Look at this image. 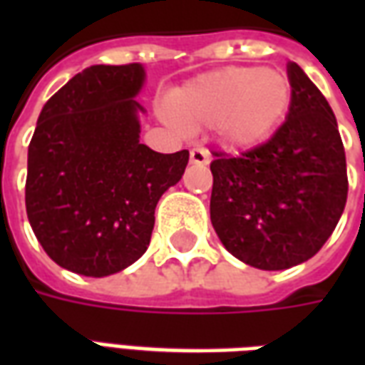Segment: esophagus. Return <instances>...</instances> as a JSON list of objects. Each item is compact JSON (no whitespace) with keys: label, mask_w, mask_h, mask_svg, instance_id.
Wrapping results in <instances>:
<instances>
[{"label":"esophagus","mask_w":365,"mask_h":365,"mask_svg":"<svg viewBox=\"0 0 365 365\" xmlns=\"http://www.w3.org/2000/svg\"><path fill=\"white\" fill-rule=\"evenodd\" d=\"M190 160L191 164H201V166H205L211 162V152L207 150V148H193L190 152Z\"/></svg>","instance_id":"obj_1"}]
</instances>
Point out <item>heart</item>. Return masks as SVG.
Wrapping results in <instances>:
<instances>
[{
  "mask_svg": "<svg viewBox=\"0 0 365 365\" xmlns=\"http://www.w3.org/2000/svg\"><path fill=\"white\" fill-rule=\"evenodd\" d=\"M289 103L291 83L282 72L252 68L207 72L166 97V109L180 127H217L222 143L232 148L268 140Z\"/></svg>",
  "mask_w": 365,
  "mask_h": 365,
  "instance_id": "obj_1",
  "label": "heart"
}]
</instances>
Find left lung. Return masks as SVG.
I'll list each match as a JSON object with an SVG mask.
<instances>
[{
    "label": "left lung",
    "instance_id": "1",
    "mask_svg": "<svg viewBox=\"0 0 365 365\" xmlns=\"http://www.w3.org/2000/svg\"><path fill=\"white\" fill-rule=\"evenodd\" d=\"M285 123L256 148L213 152L211 222L222 246L258 269H287L319 252L336 229L348 175L336 117L295 62L287 64Z\"/></svg>",
    "mask_w": 365,
    "mask_h": 365
}]
</instances>
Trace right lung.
<instances>
[{
  "instance_id": "add662e5",
  "label": "right lung",
  "mask_w": 365,
  "mask_h": 365,
  "mask_svg": "<svg viewBox=\"0 0 365 365\" xmlns=\"http://www.w3.org/2000/svg\"><path fill=\"white\" fill-rule=\"evenodd\" d=\"M140 64L86 68L44 103L29 144L25 205L36 240L62 268L105 277L150 245L154 209L190 152L140 144Z\"/></svg>"
}]
</instances>
